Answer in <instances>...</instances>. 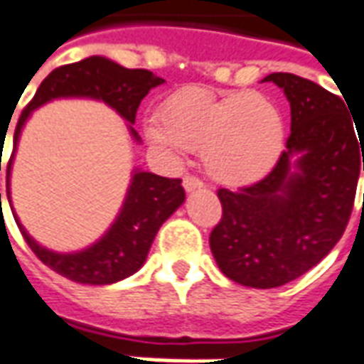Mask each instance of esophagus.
I'll list each match as a JSON object with an SVG mask.
<instances>
[{
  "label": "esophagus",
  "mask_w": 364,
  "mask_h": 364,
  "mask_svg": "<svg viewBox=\"0 0 364 364\" xmlns=\"http://www.w3.org/2000/svg\"><path fill=\"white\" fill-rule=\"evenodd\" d=\"M205 183L200 181L198 177H195V175H187L185 179H183V187H185V191H195V189H200Z\"/></svg>",
  "instance_id": "1"
}]
</instances>
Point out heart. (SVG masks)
I'll return each mask as SVG.
<instances>
[{
	"label": "heart",
	"mask_w": 364,
	"mask_h": 364,
	"mask_svg": "<svg viewBox=\"0 0 364 364\" xmlns=\"http://www.w3.org/2000/svg\"><path fill=\"white\" fill-rule=\"evenodd\" d=\"M146 136L173 164L203 148L208 175L242 187L263 179L281 158L284 122L273 101L257 91L216 97L185 87L161 103L159 117L146 120Z\"/></svg>",
	"instance_id": "b5f03b06"
}]
</instances>
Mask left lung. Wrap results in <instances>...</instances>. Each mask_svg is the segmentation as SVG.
I'll return each instance as SVG.
<instances>
[{
  "mask_svg": "<svg viewBox=\"0 0 364 364\" xmlns=\"http://www.w3.org/2000/svg\"><path fill=\"white\" fill-rule=\"evenodd\" d=\"M263 82L289 99L287 150L261 181L218 189L222 218L210 232L222 273L252 289L294 281L333 250L351 218L360 156L364 171L363 138L359 128L360 138L354 134L345 97L294 74L277 72Z\"/></svg>",
  "mask_w": 364,
  "mask_h": 364,
  "instance_id": "1",
  "label": "left lung"
}]
</instances>
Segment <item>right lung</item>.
Returning <instances> with one entry per match:
<instances>
[{
	"mask_svg": "<svg viewBox=\"0 0 364 364\" xmlns=\"http://www.w3.org/2000/svg\"><path fill=\"white\" fill-rule=\"evenodd\" d=\"M164 80L148 70H128L103 56H91L75 64L56 68L44 77L31 103L23 109L15 128L13 144L17 146L21 128L36 107L58 97H91L111 105L120 117L134 124L136 111L151 87L161 85ZM132 136L138 140L134 128ZM13 156L7 164V181L11 173ZM1 171V161H0ZM9 185V183H7ZM9 198V189H7ZM1 200V193H0ZM185 191L181 179L159 177L150 171H134L127 200L109 232L97 244L77 253H54L38 245L15 222L28 247L46 267L70 281L82 284H111L134 274L148 257L151 242L159 226L183 205Z\"/></svg>",
	"mask_w": 364,
	"mask_h": 364,
	"instance_id": "add662e5",
	"label": "right lung"
}]
</instances>
